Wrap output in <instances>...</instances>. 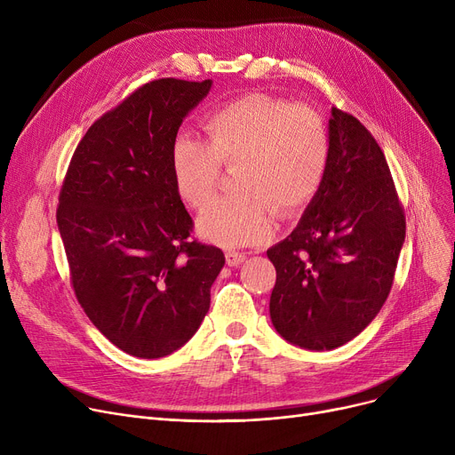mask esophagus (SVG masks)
Wrapping results in <instances>:
<instances>
[{"instance_id": "1", "label": "esophagus", "mask_w": 455, "mask_h": 455, "mask_svg": "<svg viewBox=\"0 0 455 455\" xmlns=\"http://www.w3.org/2000/svg\"><path fill=\"white\" fill-rule=\"evenodd\" d=\"M225 258H227V264H228L230 267H237V266L243 264L247 256H245L243 252H227Z\"/></svg>"}]
</instances>
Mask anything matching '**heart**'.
Wrapping results in <instances>:
<instances>
[{
  "label": "heart",
  "mask_w": 455,
  "mask_h": 455,
  "mask_svg": "<svg viewBox=\"0 0 455 455\" xmlns=\"http://www.w3.org/2000/svg\"><path fill=\"white\" fill-rule=\"evenodd\" d=\"M206 141L179 132L172 175L182 201L203 208L220 179V164L235 167V196L213 201L197 220L208 242L227 249L258 243L271 234L275 210L291 215L314 199L330 160L324 117L306 105L249 93L221 105L203 122Z\"/></svg>",
  "instance_id": "1"
}]
</instances>
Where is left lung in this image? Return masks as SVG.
<instances>
[{"mask_svg":"<svg viewBox=\"0 0 455 455\" xmlns=\"http://www.w3.org/2000/svg\"><path fill=\"white\" fill-rule=\"evenodd\" d=\"M330 160L295 230L267 251L276 269L269 314L306 350L338 348L384 306L405 218L384 153L357 119L331 107Z\"/></svg>","mask_w":455,"mask_h":455,"instance_id":"obj_1","label":"left lung"}]
</instances>
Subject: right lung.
<instances>
[{"mask_svg": "<svg viewBox=\"0 0 455 455\" xmlns=\"http://www.w3.org/2000/svg\"><path fill=\"white\" fill-rule=\"evenodd\" d=\"M212 79H158L101 116L74 153L57 225L79 304L103 336L143 360L170 355L199 330L225 266L191 240L172 175V143Z\"/></svg>", "mask_w": 455, "mask_h": 455, "instance_id": "1", "label": "right lung"}]
</instances>
